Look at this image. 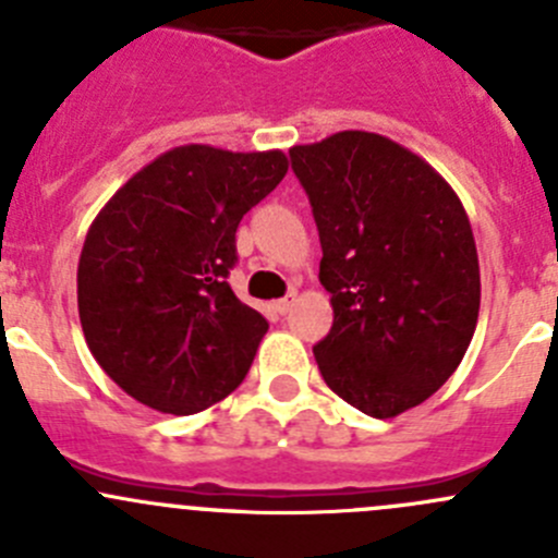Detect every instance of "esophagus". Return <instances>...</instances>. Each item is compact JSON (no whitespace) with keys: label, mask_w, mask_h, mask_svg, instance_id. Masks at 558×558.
Listing matches in <instances>:
<instances>
[{"label":"esophagus","mask_w":558,"mask_h":558,"mask_svg":"<svg viewBox=\"0 0 558 558\" xmlns=\"http://www.w3.org/2000/svg\"><path fill=\"white\" fill-rule=\"evenodd\" d=\"M296 302H300V294H296V291H291V294H286L283 296V300H278V302H275V311H278V313H289L291 311V307H294L296 305Z\"/></svg>","instance_id":"34e87169"}]
</instances>
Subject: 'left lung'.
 <instances>
[{"mask_svg": "<svg viewBox=\"0 0 558 558\" xmlns=\"http://www.w3.org/2000/svg\"><path fill=\"white\" fill-rule=\"evenodd\" d=\"M320 238L335 324L313 348L326 386L373 418L426 402L464 359L481 311L470 218L446 178L375 132L289 150Z\"/></svg>", "mask_w": 558, "mask_h": 558, "instance_id": "1", "label": "left lung"}]
</instances>
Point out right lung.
<instances>
[{
  "label": "right lung",
  "mask_w": 558,
  "mask_h": 558,
  "mask_svg": "<svg viewBox=\"0 0 558 558\" xmlns=\"http://www.w3.org/2000/svg\"><path fill=\"white\" fill-rule=\"evenodd\" d=\"M289 172L283 150L178 145L134 172L88 227L77 313L129 397L191 415L251 369L267 320L227 283L240 221Z\"/></svg>",
  "instance_id": "1"
}]
</instances>
